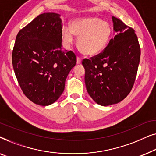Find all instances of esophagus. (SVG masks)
<instances>
[{
    "label": "esophagus",
    "mask_w": 156,
    "mask_h": 156,
    "mask_svg": "<svg viewBox=\"0 0 156 156\" xmlns=\"http://www.w3.org/2000/svg\"><path fill=\"white\" fill-rule=\"evenodd\" d=\"M81 62H82V59H81V57H79V56L76 57V63L80 64Z\"/></svg>",
    "instance_id": "1"
}]
</instances>
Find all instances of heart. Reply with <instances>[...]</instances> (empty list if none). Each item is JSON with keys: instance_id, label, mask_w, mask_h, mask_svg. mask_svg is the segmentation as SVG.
Returning <instances> with one entry per match:
<instances>
[{"instance_id": "b5f03b06", "label": "heart", "mask_w": 156, "mask_h": 156, "mask_svg": "<svg viewBox=\"0 0 156 156\" xmlns=\"http://www.w3.org/2000/svg\"><path fill=\"white\" fill-rule=\"evenodd\" d=\"M74 35L78 37L77 45L81 52L87 55H94L108 44L112 28L109 23L98 17H85L72 21L71 27H63L62 38L67 44L73 41Z\"/></svg>"}]
</instances>
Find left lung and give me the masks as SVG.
Instances as JSON below:
<instances>
[{
  "label": "left lung",
  "instance_id": "left-lung-1",
  "mask_svg": "<svg viewBox=\"0 0 156 156\" xmlns=\"http://www.w3.org/2000/svg\"><path fill=\"white\" fill-rule=\"evenodd\" d=\"M112 20L116 35L101 53L82 60L87 90L96 103L104 106L119 103L130 93L140 57L135 30L116 17Z\"/></svg>",
  "mask_w": 156,
  "mask_h": 156
}]
</instances>
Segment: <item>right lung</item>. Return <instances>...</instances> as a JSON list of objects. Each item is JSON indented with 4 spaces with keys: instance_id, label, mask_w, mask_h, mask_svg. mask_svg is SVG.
Masks as SVG:
<instances>
[{
    "instance_id": "obj_1",
    "label": "right lung",
    "mask_w": 156,
    "mask_h": 156,
    "mask_svg": "<svg viewBox=\"0 0 156 156\" xmlns=\"http://www.w3.org/2000/svg\"><path fill=\"white\" fill-rule=\"evenodd\" d=\"M59 16L46 12L36 17L18 32L12 50V67L19 85L27 99L38 105H50L59 99L76 63L75 54L62 48Z\"/></svg>"
}]
</instances>
